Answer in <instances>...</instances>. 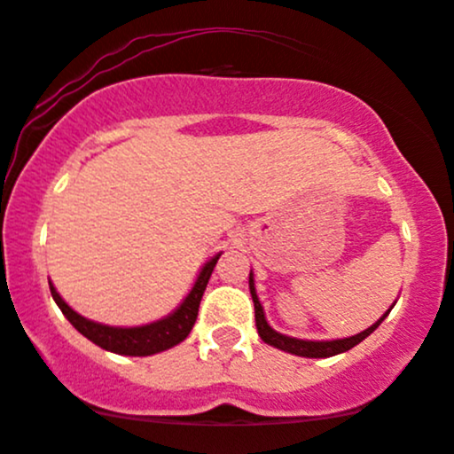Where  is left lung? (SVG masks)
Returning a JSON list of instances; mask_svg holds the SVG:
<instances>
[{
    "label": "left lung",
    "instance_id": "obj_1",
    "mask_svg": "<svg viewBox=\"0 0 454 454\" xmlns=\"http://www.w3.org/2000/svg\"><path fill=\"white\" fill-rule=\"evenodd\" d=\"M249 294H251V300H254L255 327H258V334H260L262 340H264L266 345H270V347H275V348H281V351H286V353L298 355V357H332V355L348 351V348H353L355 345H359V342H362L364 338H368L370 334H372L376 327L383 324L385 317L391 313V309L395 307V304H391V309L387 310V313L380 317V319L376 321V324H372V325L368 327V330L359 332V334H355V336L336 338V340H302V338H294V336L281 334V332L272 330L269 321H266L264 309H262L258 294H255L254 272H249Z\"/></svg>",
    "mask_w": 454,
    "mask_h": 454
}]
</instances>
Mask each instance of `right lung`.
Segmentation results:
<instances>
[{
    "label": "right lung",
    "mask_w": 454,
    "mask_h": 454,
    "mask_svg": "<svg viewBox=\"0 0 454 454\" xmlns=\"http://www.w3.org/2000/svg\"><path fill=\"white\" fill-rule=\"evenodd\" d=\"M220 255L222 251L213 255L211 260L205 262L203 269L196 275L192 289H190L188 296L182 300V304H179L177 309L171 310L167 317H162V319H156L152 321V324L144 325L118 327L92 321L89 317H82L80 313H75V310L61 298V294L57 292L52 281H48V286H51V294L54 302H57V307L63 310V315L67 317L69 324L74 325L82 336H86L90 342H95L97 347L106 348L109 353L130 355V357H147V355H156L179 345V342L185 340L190 332H192L205 287L207 283H209V277L213 269H215Z\"/></svg>",
    "instance_id": "right-lung-1"
}]
</instances>
